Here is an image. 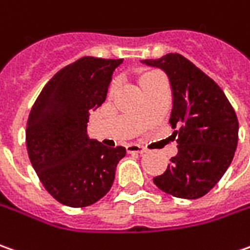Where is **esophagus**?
Returning <instances> with one entry per match:
<instances>
[{"label": "esophagus", "instance_id": "34e87169", "mask_svg": "<svg viewBox=\"0 0 250 250\" xmlns=\"http://www.w3.org/2000/svg\"><path fill=\"white\" fill-rule=\"evenodd\" d=\"M125 151L128 152V153H140V155H142V153L146 152V149L144 146H140V145H127Z\"/></svg>", "mask_w": 250, "mask_h": 250}]
</instances>
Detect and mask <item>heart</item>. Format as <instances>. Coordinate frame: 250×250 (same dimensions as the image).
<instances>
[{
	"label": "heart",
	"mask_w": 250,
	"mask_h": 250,
	"mask_svg": "<svg viewBox=\"0 0 250 250\" xmlns=\"http://www.w3.org/2000/svg\"><path fill=\"white\" fill-rule=\"evenodd\" d=\"M158 80H163L162 74L156 73V72H148V73L142 74L141 77H140V80H138V83H140V87H142V85H145V84L158 82ZM115 87H116V83H112V84H110V88H109V91H110V92H113Z\"/></svg>",
	"instance_id": "1"
}]
</instances>
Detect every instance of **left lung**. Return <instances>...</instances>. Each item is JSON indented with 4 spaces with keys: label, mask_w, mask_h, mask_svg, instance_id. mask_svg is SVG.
Listing matches in <instances>:
<instances>
[{
    "label": "left lung",
    "mask_w": 250,
    "mask_h": 250,
    "mask_svg": "<svg viewBox=\"0 0 250 250\" xmlns=\"http://www.w3.org/2000/svg\"><path fill=\"white\" fill-rule=\"evenodd\" d=\"M142 63L159 67L173 95L170 125L177 138L176 156L153 178L163 192L183 199L206 195L229 167L238 144V119L226 94L208 74L180 54Z\"/></svg>",
    "instance_id": "obj_1"
}]
</instances>
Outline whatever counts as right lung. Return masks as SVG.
Masks as SVG:
<instances>
[{
    "instance_id": "obj_1",
    "label": "right lung",
    "mask_w": 250,
    "mask_h": 250,
    "mask_svg": "<svg viewBox=\"0 0 250 250\" xmlns=\"http://www.w3.org/2000/svg\"><path fill=\"white\" fill-rule=\"evenodd\" d=\"M123 59L80 58L45 84L30 110L26 145L40 181L58 202L84 208L108 194L123 146L109 148L87 134L91 110L106 99Z\"/></svg>"
}]
</instances>
